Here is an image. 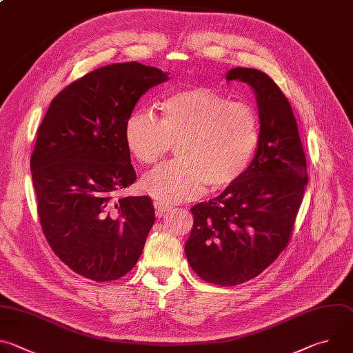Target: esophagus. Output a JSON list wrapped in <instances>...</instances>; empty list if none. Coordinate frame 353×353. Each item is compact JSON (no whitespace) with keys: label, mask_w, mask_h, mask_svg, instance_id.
<instances>
[{"label":"esophagus","mask_w":353,"mask_h":353,"mask_svg":"<svg viewBox=\"0 0 353 353\" xmlns=\"http://www.w3.org/2000/svg\"><path fill=\"white\" fill-rule=\"evenodd\" d=\"M154 205H155V210H157V216H158V218L163 216V215H165L168 211H170V210L173 208L172 205H169V204H165L163 201H155Z\"/></svg>","instance_id":"esophagus-1"}]
</instances>
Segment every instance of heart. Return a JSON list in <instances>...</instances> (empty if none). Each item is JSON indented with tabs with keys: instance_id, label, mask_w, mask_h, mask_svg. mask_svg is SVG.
Returning a JSON list of instances; mask_svg holds the SVG:
<instances>
[{
	"instance_id": "obj_1",
	"label": "heart",
	"mask_w": 353,
	"mask_h": 353,
	"mask_svg": "<svg viewBox=\"0 0 353 353\" xmlns=\"http://www.w3.org/2000/svg\"><path fill=\"white\" fill-rule=\"evenodd\" d=\"M124 139L145 165L162 159L177 142V158L145 174L142 188L163 203L196 196L236 184L253 163L261 141L257 110L211 88H188L162 103L161 120L146 109L134 110Z\"/></svg>"
}]
</instances>
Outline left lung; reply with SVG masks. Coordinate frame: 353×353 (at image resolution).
Returning a JSON list of instances; mask_svg holds the SVG:
<instances>
[{"label":"left lung","instance_id":"8db88e82","mask_svg":"<svg viewBox=\"0 0 353 353\" xmlns=\"http://www.w3.org/2000/svg\"><path fill=\"white\" fill-rule=\"evenodd\" d=\"M226 81L253 88L261 141L236 184L191 208L185 256L201 279L234 286L260 275L286 248L309 177L297 123L279 86L254 68H233Z\"/></svg>","mask_w":353,"mask_h":353}]
</instances>
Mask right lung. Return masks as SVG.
I'll list each match as a JSON object with an SVG mask.
<instances>
[{
    "instance_id": "add662e5",
    "label": "right lung",
    "mask_w": 353,
    "mask_h": 353,
    "mask_svg": "<svg viewBox=\"0 0 353 353\" xmlns=\"http://www.w3.org/2000/svg\"><path fill=\"white\" fill-rule=\"evenodd\" d=\"M168 79L135 61L97 68L64 88L37 128L30 170L40 225L81 276L119 279L142 254L155 222L152 199L114 196L137 180L124 124L139 97Z\"/></svg>"
}]
</instances>
